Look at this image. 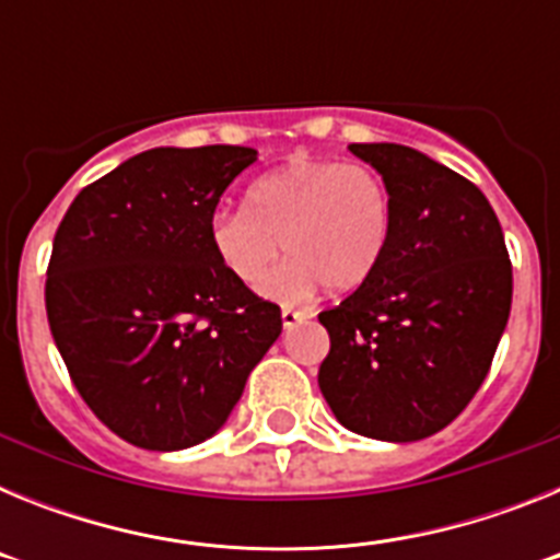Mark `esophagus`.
I'll return each instance as SVG.
<instances>
[{"label": "esophagus", "instance_id": "34e87169", "mask_svg": "<svg viewBox=\"0 0 560 560\" xmlns=\"http://www.w3.org/2000/svg\"><path fill=\"white\" fill-rule=\"evenodd\" d=\"M280 319H283V328H285V330H291V328H294V325L305 323V319H308V316H305L303 311L283 308V311H280Z\"/></svg>", "mask_w": 560, "mask_h": 560}]
</instances>
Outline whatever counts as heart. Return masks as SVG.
I'll return each instance as SVG.
<instances>
[{
	"label": "heart",
	"mask_w": 560,
	"mask_h": 560,
	"mask_svg": "<svg viewBox=\"0 0 560 560\" xmlns=\"http://www.w3.org/2000/svg\"><path fill=\"white\" fill-rule=\"evenodd\" d=\"M389 235L387 182L373 167L339 160H294L266 173L249 185L244 207L212 212L207 224L226 275L241 285L264 279L260 294L277 303H305L323 285H361L378 269ZM280 245L290 257L270 272Z\"/></svg>",
	"instance_id": "1"
}]
</instances>
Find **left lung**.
I'll return each instance as SVG.
<instances>
[{"label": "left lung", "mask_w": 560, "mask_h": 560, "mask_svg": "<svg viewBox=\"0 0 560 560\" xmlns=\"http://www.w3.org/2000/svg\"><path fill=\"white\" fill-rule=\"evenodd\" d=\"M393 196L378 269L319 323L330 353L319 389L341 427L412 443L448 427L477 395L511 316L513 269L477 185L427 153L353 142Z\"/></svg>", "instance_id": "obj_1"}]
</instances>
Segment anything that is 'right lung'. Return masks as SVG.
<instances>
[{"label":"right lung","instance_id":"right-lung-1","mask_svg":"<svg viewBox=\"0 0 560 560\" xmlns=\"http://www.w3.org/2000/svg\"><path fill=\"white\" fill-rule=\"evenodd\" d=\"M255 148H151L83 187L47 269V319L89 409L148 452L219 432L280 308L232 280L207 224Z\"/></svg>","mask_w":560,"mask_h":560}]
</instances>
